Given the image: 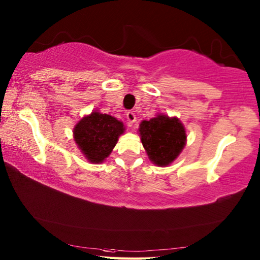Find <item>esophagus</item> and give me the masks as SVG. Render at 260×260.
Listing matches in <instances>:
<instances>
[{"instance_id":"34e87169","label":"esophagus","mask_w":260,"mask_h":260,"mask_svg":"<svg viewBox=\"0 0 260 260\" xmlns=\"http://www.w3.org/2000/svg\"><path fill=\"white\" fill-rule=\"evenodd\" d=\"M126 118L127 120H128V122L131 125H133L134 122L136 121V116H135V112L134 111H128L126 114Z\"/></svg>"}]
</instances>
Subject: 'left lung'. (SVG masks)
Listing matches in <instances>:
<instances>
[{
  "label": "left lung",
  "instance_id": "8db88e82",
  "mask_svg": "<svg viewBox=\"0 0 260 260\" xmlns=\"http://www.w3.org/2000/svg\"><path fill=\"white\" fill-rule=\"evenodd\" d=\"M138 133L150 161L159 167L175 161L186 144V131L182 121L165 114L141 121Z\"/></svg>",
  "mask_w": 260,
  "mask_h": 260
}]
</instances>
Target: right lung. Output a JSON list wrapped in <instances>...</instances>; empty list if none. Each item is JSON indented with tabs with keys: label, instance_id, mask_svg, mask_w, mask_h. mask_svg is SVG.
Wrapping results in <instances>:
<instances>
[{
	"label": "right lung",
	"instance_id": "add662e5",
	"mask_svg": "<svg viewBox=\"0 0 260 260\" xmlns=\"http://www.w3.org/2000/svg\"><path fill=\"white\" fill-rule=\"evenodd\" d=\"M124 122L108 114L93 110L74 127V141L91 164H102L114 150L119 136L125 133Z\"/></svg>",
	"mask_w": 260,
	"mask_h": 260
}]
</instances>
